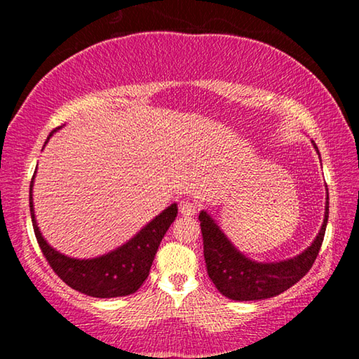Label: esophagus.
<instances>
[{"label":"esophagus","mask_w":359,"mask_h":359,"mask_svg":"<svg viewBox=\"0 0 359 359\" xmlns=\"http://www.w3.org/2000/svg\"><path fill=\"white\" fill-rule=\"evenodd\" d=\"M198 210H199V205H198L196 203L188 201V199H184V201L180 203V212H182V215H185V217L194 215Z\"/></svg>","instance_id":"34e87169"}]
</instances>
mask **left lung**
<instances>
[{"label":"left lung","mask_w":359,"mask_h":359,"mask_svg":"<svg viewBox=\"0 0 359 359\" xmlns=\"http://www.w3.org/2000/svg\"><path fill=\"white\" fill-rule=\"evenodd\" d=\"M315 149L318 151L317 145ZM327 215H330V196L326 198L323 224L311 247L291 259L278 261V263H257L248 259L231 244L218 224L212 220L208 212L203 210L199 214V222H201L204 259L210 280L223 296L234 301L267 299L283 293L311 271L323 244Z\"/></svg>","instance_id":"left-lung-1"}]
</instances>
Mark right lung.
I'll list each match as a JSON object with an SVG mask.
<instances>
[{
    "mask_svg": "<svg viewBox=\"0 0 359 359\" xmlns=\"http://www.w3.org/2000/svg\"><path fill=\"white\" fill-rule=\"evenodd\" d=\"M58 128L53 130L48 137ZM47 137V141H48ZM46 141V142H47ZM36 172V171H34ZM33 180L29 184V210H32L33 229L47 263L53 272L72 290L93 297H118L136 293L149 277L155 253L160 247L161 239L177 217V204H171L168 209L156 215L154 220L145 224L139 233L126 244L101 257L90 259H77L65 257L55 248H52L42 238L36 224L33 209Z\"/></svg>",
    "mask_w": 359,
    "mask_h": 359,
    "instance_id": "obj_1",
    "label": "right lung"
}]
</instances>
